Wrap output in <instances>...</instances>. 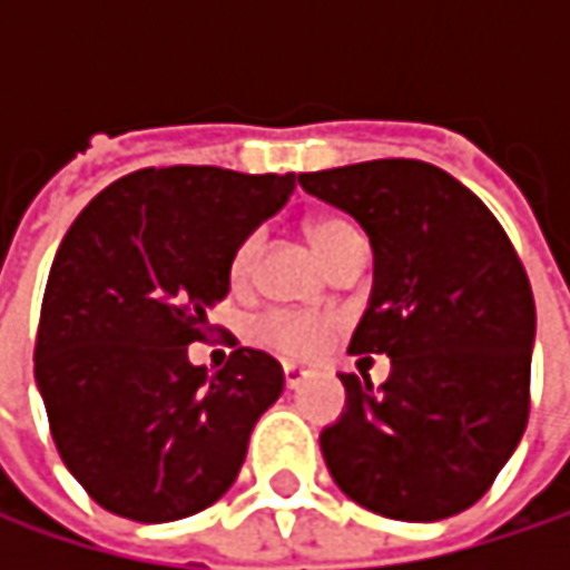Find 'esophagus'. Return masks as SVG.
I'll return each instance as SVG.
<instances>
[{
	"label": "esophagus",
	"mask_w": 570,
	"mask_h": 570,
	"mask_svg": "<svg viewBox=\"0 0 570 570\" xmlns=\"http://www.w3.org/2000/svg\"><path fill=\"white\" fill-rule=\"evenodd\" d=\"M306 376H309V370H306V366H296V363H286V366H284L286 390H299Z\"/></svg>",
	"instance_id": "34e87169"
}]
</instances>
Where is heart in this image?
Returning a JSON list of instances; mask_svg holds the SVG:
<instances>
[{
  "mask_svg": "<svg viewBox=\"0 0 570 570\" xmlns=\"http://www.w3.org/2000/svg\"><path fill=\"white\" fill-rule=\"evenodd\" d=\"M306 237H309L313 250L330 264V257L350 237H356V227H350L346 220H336V217H316L306 224ZM257 257H261V240L257 237L240 240L230 257V284H250V277L257 271ZM257 336L284 356H313L330 336V320L309 316V313H267L257 323Z\"/></svg>",
  "mask_w": 570,
  "mask_h": 570,
  "instance_id": "b5f03b06",
  "label": "heart"
}]
</instances>
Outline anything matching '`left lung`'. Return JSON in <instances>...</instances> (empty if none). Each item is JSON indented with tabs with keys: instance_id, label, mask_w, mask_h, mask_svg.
Instances as JSON below:
<instances>
[{
	"instance_id": "left-lung-1",
	"label": "left lung",
	"mask_w": 570,
	"mask_h": 570,
	"mask_svg": "<svg viewBox=\"0 0 570 570\" xmlns=\"http://www.w3.org/2000/svg\"><path fill=\"white\" fill-rule=\"evenodd\" d=\"M373 247V289L350 353H386L390 380L340 373L343 415L320 432L356 505L439 521L475 505L528 422L534 296L492 210L452 174L383 158L299 174Z\"/></svg>"
}]
</instances>
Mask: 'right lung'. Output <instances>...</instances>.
I'll list each match as a JSON object with an SVG mask.
<instances>
[{"label":"right lung","mask_w":570,"mask_h":570,"mask_svg":"<svg viewBox=\"0 0 570 570\" xmlns=\"http://www.w3.org/2000/svg\"><path fill=\"white\" fill-rule=\"evenodd\" d=\"M296 174L145 168L108 184L58 244L42 299L36 386L61 462L108 512L177 521L237 479L284 366L237 350L224 370L187 346L230 289V257Z\"/></svg>","instance_id":"right-lung-1"}]
</instances>
